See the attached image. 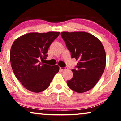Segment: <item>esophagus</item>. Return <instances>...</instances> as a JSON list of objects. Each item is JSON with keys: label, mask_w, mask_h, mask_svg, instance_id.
Returning <instances> with one entry per match:
<instances>
[{"label": "esophagus", "mask_w": 121, "mask_h": 121, "mask_svg": "<svg viewBox=\"0 0 121 121\" xmlns=\"http://www.w3.org/2000/svg\"><path fill=\"white\" fill-rule=\"evenodd\" d=\"M67 68V67H60V69L61 71H64L65 70V69H66Z\"/></svg>", "instance_id": "esophagus-1"}]
</instances>
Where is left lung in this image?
<instances>
[{
    "mask_svg": "<svg viewBox=\"0 0 121 121\" xmlns=\"http://www.w3.org/2000/svg\"><path fill=\"white\" fill-rule=\"evenodd\" d=\"M72 58L78 60L72 69L73 77L67 81L68 87L77 92H86L94 87L102 76L106 65V54L102 43L84 31L61 33Z\"/></svg>",
    "mask_w": 121,
    "mask_h": 121,
    "instance_id": "1",
    "label": "left lung"
}]
</instances>
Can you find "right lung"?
<instances>
[{"mask_svg":"<svg viewBox=\"0 0 121 121\" xmlns=\"http://www.w3.org/2000/svg\"><path fill=\"white\" fill-rule=\"evenodd\" d=\"M59 35L57 31L29 33L13 42L10 53L11 65L16 77L27 90L43 91L59 71L57 65L43 63L50 46Z\"/></svg>","mask_w":121,"mask_h":121,"instance_id":"add662e5","label":"right lung"}]
</instances>
